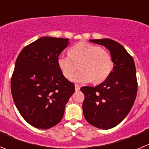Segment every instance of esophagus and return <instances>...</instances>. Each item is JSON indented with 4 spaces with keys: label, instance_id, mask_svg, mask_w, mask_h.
Wrapping results in <instances>:
<instances>
[{
    "label": "esophagus",
    "instance_id": "obj_1",
    "mask_svg": "<svg viewBox=\"0 0 149 149\" xmlns=\"http://www.w3.org/2000/svg\"><path fill=\"white\" fill-rule=\"evenodd\" d=\"M74 88H75L76 91L80 90V86H79V85H77V84H75V85H74Z\"/></svg>",
    "mask_w": 149,
    "mask_h": 149
}]
</instances>
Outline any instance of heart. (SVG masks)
<instances>
[{
  "label": "heart",
  "instance_id": "obj_1",
  "mask_svg": "<svg viewBox=\"0 0 149 149\" xmlns=\"http://www.w3.org/2000/svg\"><path fill=\"white\" fill-rule=\"evenodd\" d=\"M57 64L63 74L71 78L77 68H81L72 78L80 84L93 81L103 82L113 68L110 54L98 45L87 42H79L69 50V55H60Z\"/></svg>",
  "mask_w": 149,
  "mask_h": 149
}]
</instances>
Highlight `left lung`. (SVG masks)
<instances>
[{"label": "left lung", "mask_w": 149, "mask_h": 149, "mask_svg": "<svg viewBox=\"0 0 149 149\" xmlns=\"http://www.w3.org/2000/svg\"><path fill=\"white\" fill-rule=\"evenodd\" d=\"M89 41L109 50L113 68L101 84L81 88L85 96L83 112L90 125L107 130L119 125L134 105L137 93L136 67L132 56L119 42L110 39Z\"/></svg>", "instance_id": "1"}]
</instances>
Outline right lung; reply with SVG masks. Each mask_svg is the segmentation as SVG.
<instances>
[{
    "label": "right lung",
    "mask_w": 149,
    "mask_h": 149,
    "mask_svg": "<svg viewBox=\"0 0 149 149\" xmlns=\"http://www.w3.org/2000/svg\"><path fill=\"white\" fill-rule=\"evenodd\" d=\"M68 39L41 37L24 48L15 62L11 79L13 101L24 120L39 129L61 121L65 104L74 93L57 64Z\"/></svg>",
    "instance_id": "obj_1"
}]
</instances>
